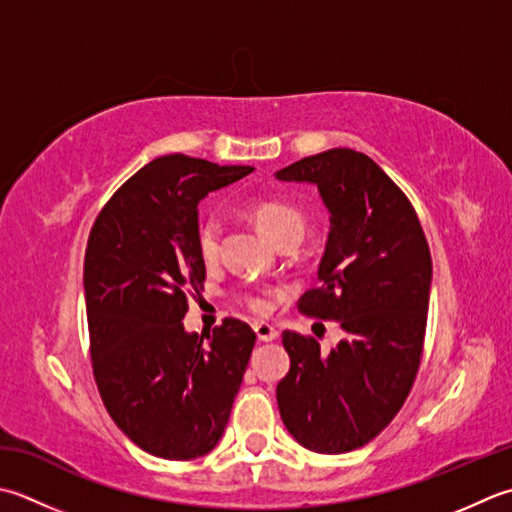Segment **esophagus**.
Instances as JSON below:
<instances>
[{"label": "esophagus", "mask_w": 512, "mask_h": 512, "mask_svg": "<svg viewBox=\"0 0 512 512\" xmlns=\"http://www.w3.org/2000/svg\"><path fill=\"white\" fill-rule=\"evenodd\" d=\"M253 328H255L259 342H275V339L279 337V330L266 322H255Z\"/></svg>", "instance_id": "1"}]
</instances>
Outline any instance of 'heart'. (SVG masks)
<instances>
[{"mask_svg": "<svg viewBox=\"0 0 512 512\" xmlns=\"http://www.w3.org/2000/svg\"><path fill=\"white\" fill-rule=\"evenodd\" d=\"M250 222L255 224V228L262 233L270 244L279 246L286 239H299L304 233V215L302 210H297L293 206H288L284 202H257L253 208H250ZM219 242H222V224L217 219H206L199 228V253L210 262L215 259L219 253ZM248 306L257 310V313H264L268 308L266 299L253 295L248 299Z\"/></svg>", "mask_w": 512, "mask_h": 512, "instance_id": "1", "label": "heart"}]
</instances>
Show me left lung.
Returning <instances> with one entry per match:
<instances>
[{
	"label": "left lung",
	"mask_w": 512,
	"mask_h": 512,
	"mask_svg": "<svg viewBox=\"0 0 512 512\" xmlns=\"http://www.w3.org/2000/svg\"><path fill=\"white\" fill-rule=\"evenodd\" d=\"M275 177L319 190L330 230L319 288L297 308L344 330L328 353L286 330L290 370L277 384L279 415L304 448L350 453L393 422L415 382L433 284L430 250L406 195L364 153L330 148Z\"/></svg>",
	"instance_id": "8db88e82"
}]
</instances>
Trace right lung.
<instances>
[{
	"instance_id": "add662e5",
	"label": "right lung",
	"mask_w": 512,
	"mask_h": 512,
	"mask_svg": "<svg viewBox=\"0 0 512 512\" xmlns=\"http://www.w3.org/2000/svg\"><path fill=\"white\" fill-rule=\"evenodd\" d=\"M253 170L157 157L110 197L90 230L84 297L99 395L148 455L188 462L224 435L255 333L224 319L204 342L182 319L186 293L206 277L197 206Z\"/></svg>"
}]
</instances>
